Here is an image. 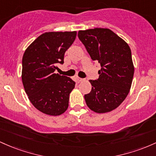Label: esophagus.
I'll use <instances>...</instances> for the list:
<instances>
[{
	"mask_svg": "<svg viewBox=\"0 0 156 156\" xmlns=\"http://www.w3.org/2000/svg\"><path fill=\"white\" fill-rule=\"evenodd\" d=\"M77 80H78L79 82H83V81H84V79H82V78H80V77H78Z\"/></svg>",
	"mask_w": 156,
	"mask_h": 156,
	"instance_id": "1",
	"label": "esophagus"
}]
</instances>
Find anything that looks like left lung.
Masks as SVG:
<instances>
[{
	"label": "left lung",
	"instance_id": "1",
	"mask_svg": "<svg viewBox=\"0 0 156 156\" xmlns=\"http://www.w3.org/2000/svg\"><path fill=\"white\" fill-rule=\"evenodd\" d=\"M79 39L94 61L101 65L97 80H89L91 91L85 95L87 107L98 113L113 111L130 92L134 74L128 44L109 29L80 30Z\"/></svg>",
	"mask_w": 156,
	"mask_h": 156
}]
</instances>
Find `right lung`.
<instances>
[{"mask_svg":"<svg viewBox=\"0 0 156 156\" xmlns=\"http://www.w3.org/2000/svg\"><path fill=\"white\" fill-rule=\"evenodd\" d=\"M76 36V31L45 32L28 46L23 56L25 91L34 108L46 115L59 116L69 108L75 83L55 71L57 64L64 62L65 52Z\"/></svg>","mask_w":156,"mask_h":156,"instance_id":"1","label":"right lung"}]
</instances>
